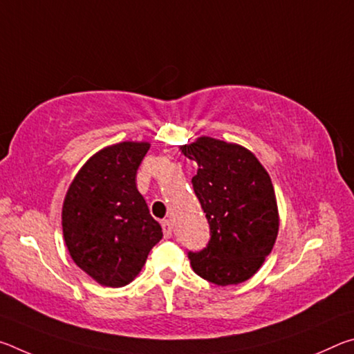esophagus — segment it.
<instances>
[{
  "instance_id": "34e87169",
  "label": "esophagus",
  "mask_w": 354,
  "mask_h": 354,
  "mask_svg": "<svg viewBox=\"0 0 354 354\" xmlns=\"http://www.w3.org/2000/svg\"><path fill=\"white\" fill-rule=\"evenodd\" d=\"M162 231H164V236L165 237H171L173 226H171V221L170 220H162Z\"/></svg>"
}]
</instances>
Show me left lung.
Returning a JSON list of instances; mask_svg holds the SVG:
<instances>
[{
	"mask_svg": "<svg viewBox=\"0 0 354 354\" xmlns=\"http://www.w3.org/2000/svg\"><path fill=\"white\" fill-rule=\"evenodd\" d=\"M181 149L198 164L192 185L211 230L205 248L189 251L190 266L212 284L243 283L259 270L278 236L272 179L253 153L234 143L200 137Z\"/></svg>",
	"mask_w": 354,
	"mask_h": 354,
	"instance_id": "left-lung-1",
	"label": "left lung"
}]
</instances>
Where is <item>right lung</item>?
I'll return each instance as SVG.
<instances>
[{
    "mask_svg": "<svg viewBox=\"0 0 354 354\" xmlns=\"http://www.w3.org/2000/svg\"><path fill=\"white\" fill-rule=\"evenodd\" d=\"M149 143L123 142L92 156L65 196L62 227L71 259L100 284L127 286L162 239L136 175Z\"/></svg>",
    "mask_w": 354,
    "mask_h": 354,
    "instance_id": "add662e5",
    "label": "right lung"
}]
</instances>
